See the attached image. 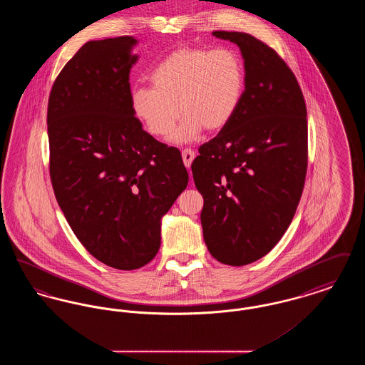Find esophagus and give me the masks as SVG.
<instances>
[{
	"mask_svg": "<svg viewBox=\"0 0 365 365\" xmlns=\"http://www.w3.org/2000/svg\"><path fill=\"white\" fill-rule=\"evenodd\" d=\"M194 157H195L194 150H191V149H183V150H182V158H183V163H185L186 168H190L191 163H192Z\"/></svg>",
	"mask_w": 365,
	"mask_h": 365,
	"instance_id": "34e87169",
	"label": "esophagus"
}]
</instances>
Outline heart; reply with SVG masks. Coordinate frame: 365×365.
<instances>
[{
  "label": "heart",
  "instance_id": "heart-1",
  "mask_svg": "<svg viewBox=\"0 0 365 365\" xmlns=\"http://www.w3.org/2000/svg\"><path fill=\"white\" fill-rule=\"evenodd\" d=\"M150 82L153 87L131 91L135 118L152 135L167 138L182 110L186 116L174 140L189 142L204 127L217 131L231 122L242 101L246 75L242 57L230 48H180L157 64Z\"/></svg>",
  "mask_w": 365,
  "mask_h": 365
}]
</instances>
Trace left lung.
<instances>
[{"label":"left lung","mask_w":365,"mask_h":365,"mask_svg":"<svg viewBox=\"0 0 365 365\" xmlns=\"http://www.w3.org/2000/svg\"><path fill=\"white\" fill-rule=\"evenodd\" d=\"M212 34L238 45L246 83L237 113L198 149L191 171L209 253L241 267L269 253L294 217L308 167L307 105L293 71L267 43Z\"/></svg>","instance_id":"1"}]
</instances>
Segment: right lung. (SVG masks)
<instances>
[{
	"label": "right lung",
	"mask_w": 365,
	"mask_h": 365,
	"mask_svg": "<svg viewBox=\"0 0 365 365\" xmlns=\"http://www.w3.org/2000/svg\"><path fill=\"white\" fill-rule=\"evenodd\" d=\"M133 36L85 43L53 83L49 173L87 252L131 271L153 260L161 217L189 183L180 152L143 131L131 109Z\"/></svg>",
	"instance_id": "add662e5"
}]
</instances>
